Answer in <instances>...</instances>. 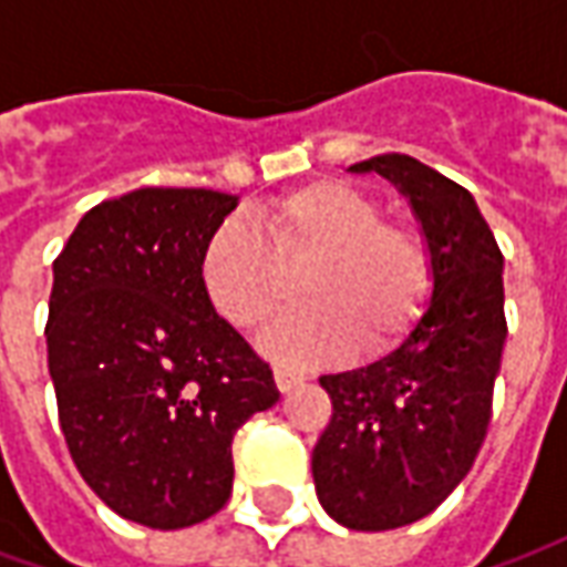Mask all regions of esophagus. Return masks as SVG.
<instances>
[{"instance_id":"34e87169","label":"esophagus","mask_w":567,"mask_h":567,"mask_svg":"<svg viewBox=\"0 0 567 567\" xmlns=\"http://www.w3.org/2000/svg\"><path fill=\"white\" fill-rule=\"evenodd\" d=\"M272 377H276L279 392H291L297 382H303V373H297V370H291V368H276L272 370Z\"/></svg>"}]
</instances>
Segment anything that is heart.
<instances>
[{"label": "heart", "instance_id": "1", "mask_svg": "<svg viewBox=\"0 0 567 567\" xmlns=\"http://www.w3.org/2000/svg\"><path fill=\"white\" fill-rule=\"evenodd\" d=\"M380 199L343 178L291 187L258 212L260 230L218 224L199 255V279L212 307L243 331H258L288 297V270L303 272L307 307L264 333L282 361H333L392 352L425 316L434 258L413 224L382 218Z\"/></svg>", "mask_w": 567, "mask_h": 567}]
</instances>
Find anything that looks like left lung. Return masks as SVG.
Returning a JSON list of instances; mask_svg holds the SVG:
<instances>
[{
	"label": "left lung",
	"instance_id": "1",
	"mask_svg": "<svg viewBox=\"0 0 567 567\" xmlns=\"http://www.w3.org/2000/svg\"><path fill=\"white\" fill-rule=\"evenodd\" d=\"M349 169L401 187L434 258L416 331L392 355L319 380L333 406L312 450L321 507L352 532H389L437 511L486 440L507 340L504 255L471 190L416 157L380 154Z\"/></svg>",
	"mask_w": 567,
	"mask_h": 567
}]
</instances>
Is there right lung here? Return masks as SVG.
<instances>
[{"label":"right lung","mask_w":567,"mask_h":567,"mask_svg":"<svg viewBox=\"0 0 567 567\" xmlns=\"http://www.w3.org/2000/svg\"><path fill=\"white\" fill-rule=\"evenodd\" d=\"M236 209L206 187H140L93 206L54 260L48 370L69 455L130 523L187 528L234 488V434L279 401L272 370L199 279Z\"/></svg>","instance_id":"add662e5"}]
</instances>
